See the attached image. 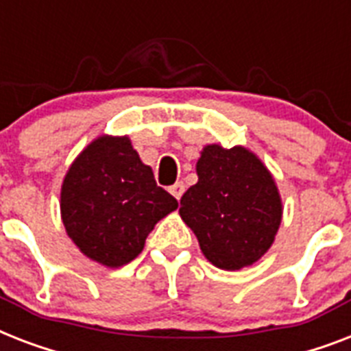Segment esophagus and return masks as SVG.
Returning <instances> with one entry per match:
<instances>
[{
    "label": "esophagus",
    "mask_w": 351,
    "mask_h": 351,
    "mask_svg": "<svg viewBox=\"0 0 351 351\" xmlns=\"http://www.w3.org/2000/svg\"><path fill=\"white\" fill-rule=\"evenodd\" d=\"M171 195L176 198V200H180L182 195H184V191H186V186L182 184V182H176V184H173V186L169 187Z\"/></svg>",
    "instance_id": "obj_1"
}]
</instances>
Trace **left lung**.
Returning <instances> with one entry per match:
<instances>
[{
  "label": "left lung",
  "mask_w": 351,
  "mask_h": 351,
  "mask_svg": "<svg viewBox=\"0 0 351 351\" xmlns=\"http://www.w3.org/2000/svg\"><path fill=\"white\" fill-rule=\"evenodd\" d=\"M198 182L184 193L180 217L200 250L220 269H242L269 247L282 220L271 173L250 149L206 145L197 162Z\"/></svg>",
  "instance_id": "obj_1"
}]
</instances>
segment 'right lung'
I'll return each instance as SVG.
<instances>
[{
	"label": "right lung",
	"mask_w": 351,
	"mask_h": 351,
	"mask_svg": "<svg viewBox=\"0 0 351 351\" xmlns=\"http://www.w3.org/2000/svg\"><path fill=\"white\" fill-rule=\"evenodd\" d=\"M178 208L127 136L96 138L69 167L62 186L65 231L90 261L120 267L136 258L147 234Z\"/></svg>",
	"instance_id": "1"
}]
</instances>
